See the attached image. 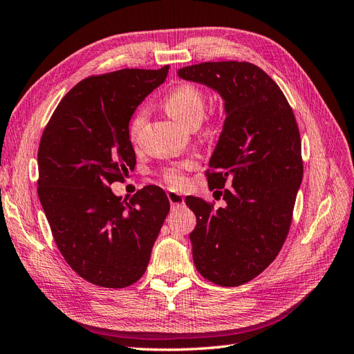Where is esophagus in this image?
<instances>
[{"instance_id":"34e87169","label":"esophagus","mask_w":354,"mask_h":354,"mask_svg":"<svg viewBox=\"0 0 354 354\" xmlns=\"http://www.w3.org/2000/svg\"><path fill=\"white\" fill-rule=\"evenodd\" d=\"M167 198H169V202H170L171 206H180V205H184V202H185L184 196L176 193V192H169Z\"/></svg>"}]
</instances>
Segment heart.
<instances>
[{"mask_svg":"<svg viewBox=\"0 0 354 354\" xmlns=\"http://www.w3.org/2000/svg\"><path fill=\"white\" fill-rule=\"evenodd\" d=\"M165 109L175 121L188 129H196L202 122L206 111V95L201 86L194 84H183L171 89L165 98ZM145 121V112H136L130 121L129 134L134 139ZM196 166L194 160H183L162 169L161 178L170 187H180L185 183V171Z\"/></svg>","mask_w":354,"mask_h":354,"instance_id":"1","label":"heart"}]
</instances>
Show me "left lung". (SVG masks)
Masks as SVG:
<instances>
[{
	"instance_id": "left-lung-1",
	"label": "left lung",
	"mask_w": 354,
	"mask_h": 354,
	"mask_svg": "<svg viewBox=\"0 0 354 354\" xmlns=\"http://www.w3.org/2000/svg\"><path fill=\"white\" fill-rule=\"evenodd\" d=\"M178 76L216 91L225 111L206 171L225 205L214 211L203 198H185L197 218L194 265L214 284L242 286L275 260L288 234L304 176L301 134L283 91L251 62H202Z\"/></svg>"
}]
</instances>
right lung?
Returning a JSON list of instances; mask_svg holds the SVG:
<instances>
[{
  "label": "right lung",
  "instance_id": "add662e5",
  "mask_svg": "<svg viewBox=\"0 0 354 354\" xmlns=\"http://www.w3.org/2000/svg\"><path fill=\"white\" fill-rule=\"evenodd\" d=\"M167 71L124 68L80 80L41 134L37 192L53 239L70 268L100 287L122 288L145 274L170 209L157 185L130 201L111 189L136 166L131 116Z\"/></svg>",
  "mask_w": 354,
  "mask_h": 354
}]
</instances>
